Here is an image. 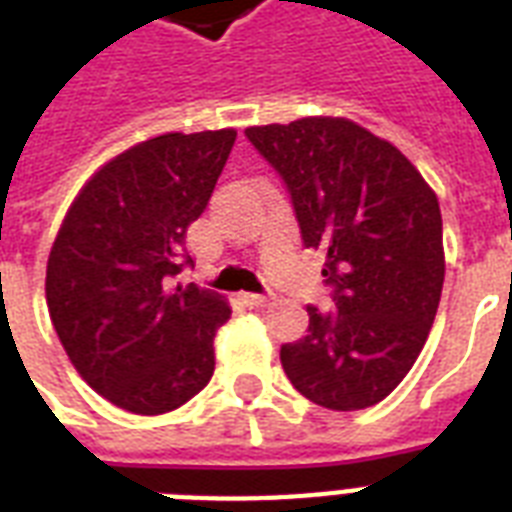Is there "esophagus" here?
<instances>
[{
  "instance_id": "34e87169",
  "label": "esophagus",
  "mask_w": 512,
  "mask_h": 512,
  "mask_svg": "<svg viewBox=\"0 0 512 512\" xmlns=\"http://www.w3.org/2000/svg\"><path fill=\"white\" fill-rule=\"evenodd\" d=\"M244 303L252 305V308H263V305H268V297L257 295V292H247V295H244Z\"/></svg>"
}]
</instances>
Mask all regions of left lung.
<instances>
[{
    "label": "left lung",
    "mask_w": 512,
    "mask_h": 512,
    "mask_svg": "<svg viewBox=\"0 0 512 512\" xmlns=\"http://www.w3.org/2000/svg\"><path fill=\"white\" fill-rule=\"evenodd\" d=\"M287 185L305 247L319 249L332 313L308 305V335L281 366L308 401L356 412L388 396L420 356L444 287L436 193L396 146L348 119L244 130Z\"/></svg>",
    "instance_id": "obj_1"
}]
</instances>
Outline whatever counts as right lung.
<instances>
[{"mask_svg": "<svg viewBox=\"0 0 512 512\" xmlns=\"http://www.w3.org/2000/svg\"><path fill=\"white\" fill-rule=\"evenodd\" d=\"M236 132H167L92 175L47 260V308L71 364L119 409L164 414L215 372L231 308L177 284L193 257L185 231L204 212Z\"/></svg>", "mask_w": 512, "mask_h": 512, "instance_id": "add662e5", "label": "right lung"}]
</instances>
